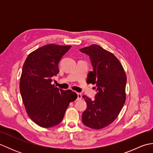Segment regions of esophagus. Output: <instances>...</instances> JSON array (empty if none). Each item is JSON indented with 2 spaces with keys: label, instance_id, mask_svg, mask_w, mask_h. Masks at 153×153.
<instances>
[{
  "label": "esophagus",
  "instance_id": "obj_1",
  "mask_svg": "<svg viewBox=\"0 0 153 153\" xmlns=\"http://www.w3.org/2000/svg\"><path fill=\"white\" fill-rule=\"evenodd\" d=\"M77 100H81V99H82V94H81V93H77Z\"/></svg>",
  "mask_w": 153,
  "mask_h": 153
}]
</instances>
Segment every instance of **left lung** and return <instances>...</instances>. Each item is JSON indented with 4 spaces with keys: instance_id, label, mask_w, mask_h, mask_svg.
<instances>
[{
    "instance_id": "obj_1",
    "label": "left lung",
    "mask_w": 153,
    "mask_h": 153,
    "mask_svg": "<svg viewBox=\"0 0 153 153\" xmlns=\"http://www.w3.org/2000/svg\"><path fill=\"white\" fill-rule=\"evenodd\" d=\"M88 55L93 71L87 75V82L96 85L95 100L83 96L87 108L82 122L90 128L102 129L112 123L126 101V75L118 58L97 45L81 48Z\"/></svg>"
}]
</instances>
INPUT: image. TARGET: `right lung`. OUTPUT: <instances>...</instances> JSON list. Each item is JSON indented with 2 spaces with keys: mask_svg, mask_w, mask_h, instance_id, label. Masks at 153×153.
<instances>
[{
  "mask_svg": "<svg viewBox=\"0 0 153 153\" xmlns=\"http://www.w3.org/2000/svg\"><path fill=\"white\" fill-rule=\"evenodd\" d=\"M71 46L44 45L28 55L22 68L19 91L28 116L38 126L51 128L62 120L70 102L77 95L52 85L58 63Z\"/></svg>",
  "mask_w": 153,
  "mask_h": 153,
  "instance_id": "add662e5",
  "label": "right lung"
}]
</instances>
